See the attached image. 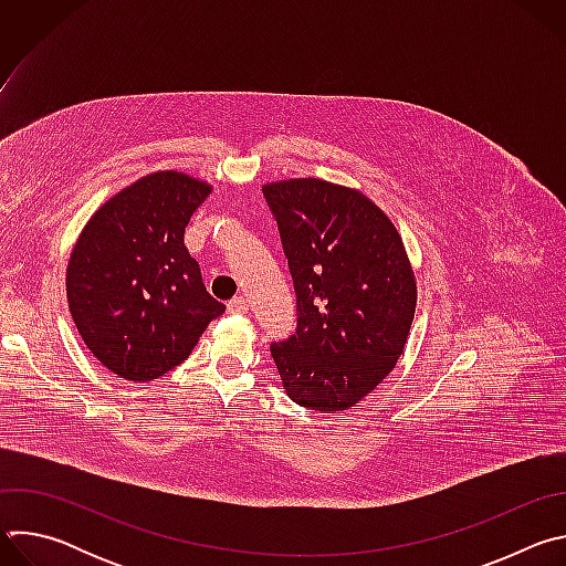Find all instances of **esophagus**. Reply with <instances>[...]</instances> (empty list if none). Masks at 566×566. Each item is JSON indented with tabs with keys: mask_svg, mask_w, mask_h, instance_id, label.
I'll return each instance as SVG.
<instances>
[{
	"mask_svg": "<svg viewBox=\"0 0 566 566\" xmlns=\"http://www.w3.org/2000/svg\"><path fill=\"white\" fill-rule=\"evenodd\" d=\"M247 311H249V304L244 297H232L228 302V313H232V315H244Z\"/></svg>",
	"mask_w": 566,
	"mask_h": 566,
	"instance_id": "1",
	"label": "esophagus"
}]
</instances>
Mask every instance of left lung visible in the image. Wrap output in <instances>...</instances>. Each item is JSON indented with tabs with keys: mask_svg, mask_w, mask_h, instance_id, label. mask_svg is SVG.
I'll return each mask as SVG.
<instances>
[{
	"mask_svg": "<svg viewBox=\"0 0 566 566\" xmlns=\"http://www.w3.org/2000/svg\"><path fill=\"white\" fill-rule=\"evenodd\" d=\"M295 289V332L271 345L291 400L354 408L396 365L417 308L400 234L365 195L322 179L262 188Z\"/></svg>",
	"mask_w": 566,
	"mask_h": 566,
	"instance_id": "1",
	"label": "left lung"
}]
</instances>
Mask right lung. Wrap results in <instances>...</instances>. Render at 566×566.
I'll list each match as a JSON object with an SVG mask.
<instances>
[{
    "instance_id": "right-lung-1",
    "label": "right lung",
    "mask_w": 566,
    "mask_h": 566,
    "mask_svg": "<svg viewBox=\"0 0 566 566\" xmlns=\"http://www.w3.org/2000/svg\"><path fill=\"white\" fill-rule=\"evenodd\" d=\"M210 186L154 172L112 197L80 232L66 269V300L90 352L125 380L181 365L226 306L190 258L184 232Z\"/></svg>"
}]
</instances>
